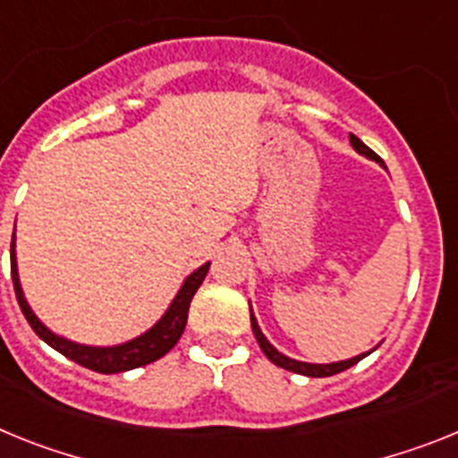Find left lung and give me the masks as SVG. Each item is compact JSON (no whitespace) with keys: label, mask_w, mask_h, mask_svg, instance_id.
Instances as JSON below:
<instances>
[{"label":"left lung","mask_w":458,"mask_h":458,"mask_svg":"<svg viewBox=\"0 0 458 458\" xmlns=\"http://www.w3.org/2000/svg\"><path fill=\"white\" fill-rule=\"evenodd\" d=\"M350 145L355 147V152H360L361 157L371 158V161L383 163V161H380V157H377L373 149H369V147L364 145L360 138H357V135L350 133ZM251 329H253V334H256L258 345H260V350L265 352V355H267V360L272 361V364L285 369V371L300 373V376H309V377H327V376H334V373H341V371H345V369L352 367V364H357L360 360H364V357L371 352V350H369V352H364V355L350 357V360H344V361H332V364H309V361L290 360V357H285L284 352H278V350L274 348V345L269 344L267 339H265V334L260 332V327H258V320H256V316H253V311H251Z\"/></svg>","instance_id":"8db88e82"}]
</instances>
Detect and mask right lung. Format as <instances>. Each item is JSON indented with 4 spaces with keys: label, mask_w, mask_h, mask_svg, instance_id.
<instances>
[{
    "label": "right lung",
    "mask_w": 458,
    "mask_h": 458,
    "mask_svg": "<svg viewBox=\"0 0 458 458\" xmlns=\"http://www.w3.org/2000/svg\"><path fill=\"white\" fill-rule=\"evenodd\" d=\"M207 269H209V262H205L202 267H198L196 272L186 276L177 297H174L173 304L168 306V311L163 313V318L152 329H147V332L140 334L138 339H131L126 341V344L110 345V348H97V345L73 344V341L64 339V336H57V334L50 332V329L34 316V311H31L30 304H27L25 295H22V288H20L18 262H15V233L13 240H11V278H13L15 297H18V304L20 309H22V313H25L27 323L31 325V329H34L50 348H55L57 352H62L64 357L73 360L75 364H81V367L91 369V371L98 373H122L131 371V369L145 367V364H152L158 357L165 355L168 350H173L174 344L180 341L182 332H184L191 300H193L196 290L200 288V284L205 281Z\"/></svg>",
    "instance_id": "right-lung-1"
}]
</instances>
